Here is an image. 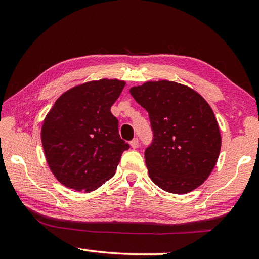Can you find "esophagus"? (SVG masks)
I'll list each match as a JSON object with an SVG mask.
<instances>
[{
	"label": "esophagus",
	"instance_id": "esophagus-1",
	"mask_svg": "<svg viewBox=\"0 0 259 259\" xmlns=\"http://www.w3.org/2000/svg\"><path fill=\"white\" fill-rule=\"evenodd\" d=\"M130 146L133 148H137L139 146V140L138 138H134L133 140L130 142Z\"/></svg>",
	"mask_w": 259,
	"mask_h": 259
}]
</instances>
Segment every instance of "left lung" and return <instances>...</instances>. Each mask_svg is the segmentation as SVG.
<instances>
[{
  "instance_id": "obj_1",
  "label": "left lung",
  "mask_w": 259,
  "mask_h": 259,
  "mask_svg": "<svg viewBox=\"0 0 259 259\" xmlns=\"http://www.w3.org/2000/svg\"><path fill=\"white\" fill-rule=\"evenodd\" d=\"M130 94L150 116L153 140L145 162L152 182L174 194L195 190L211 174L221 152L211 107L196 91L171 81L146 82Z\"/></svg>"
}]
</instances>
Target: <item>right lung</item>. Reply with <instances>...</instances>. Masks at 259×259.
<instances>
[{
    "label": "right lung",
    "instance_id": "obj_1",
    "mask_svg": "<svg viewBox=\"0 0 259 259\" xmlns=\"http://www.w3.org/2000/svg\"><path fill=\"white\" fill-rule=\"evenodd\" d=\"M124 81L103 80L74 87L56 100L42 125L49 168L58 182L77 192L97 190L111 179L130 147L111 113Z\"/></svg>",
    "mask_w": 259,
    "mask_h": 259
}]
</instances>
